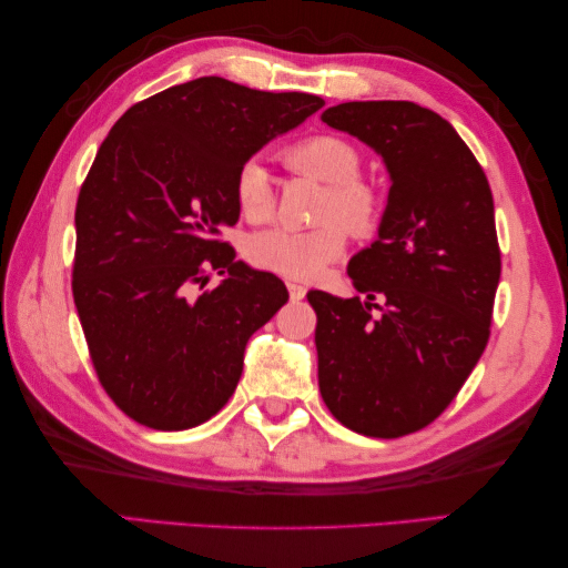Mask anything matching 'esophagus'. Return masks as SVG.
<instances>
[{"label":"esophagus","instance_id":"esophagus-1","mask_svg":"<svg viewBox=\"0 0 568 568\" xmlns=\"http://www.w3.org/2000/svg\"><path fill=\"white\" fill-rule=\"evenodd\" d=\"M286 290H290V300L292 302H300L306 296V286L304 284H296V282H286Z\"/></svg>","mask_w":568,"mask_h":568}]
</instances>
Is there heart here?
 Masks as SVG:
<instances>
[{
    "label": "heart",
    "mask_w": 568,
    "mask_h": 568,
    "mask_svg": "<svg viewBox=\"0 0 568 568\" xmlns=\"http://www.w3.org/2000/svg\"><path fill=\"white\" fill-rule=\"evenodd\" d=\"M286 169L327 185L320 206L317 229H268L248 241L251 264L286 278H314L345 251V226L365 236L377 226L383 201L359 179L362 155L339 135H310L284 151ZM234 199L239 213L251 223L268 221L276 206L272 175L258 161L236 171Z\"/></svg>",
    "instance_id": "b5f03b06"
}]
</instances>
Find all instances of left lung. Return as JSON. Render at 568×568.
<instances>
[{"instance_id": "1", "label": "left lung", "mask_w": 568, "mask_h": 568, "mask_svg": "<svg viewBox=\"0 0 568 568\" xmlns=\"http://www.w3.org/2000/svg\"><path fill=\"white\" fill-rule=\"evenodd\" d=\"M322 120L375 148L393 185L377 241L347 264L359 296L306 294L320 393L349 430L403 438L453 403L488 345L500 278L494 196L476 155L433 110L342 102Z\"/></svg>"}]
</instances>
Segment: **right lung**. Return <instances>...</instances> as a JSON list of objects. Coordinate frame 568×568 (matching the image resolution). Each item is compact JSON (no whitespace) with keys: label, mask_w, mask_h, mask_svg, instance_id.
Here are the masks:
<instances>
[{"label":"right lung","mask_w":568,"mask_h":568,"mask_svg":"<svg viewBox=\"0 0 568 568\" xmlns=\"http://www.w3.org/2000/svg\"><path fill=\"white\" fill-rule=\"evenodd\" d=\"M324 105L306 92L199 78L135 102L110 130L74 209L72 296L110 399L153 430L216 415L251 334L290 292L236 262V171ZM211 271L227 278L213 291Z\"/></svg>","instance_id":"add662e5"}]
</instances>
